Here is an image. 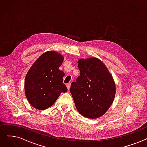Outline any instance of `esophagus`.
<instances>
[{
    "mask_svg": "<svg viewBox=\"0 0 147 147\" xmlns=\"http://www.w3.org/2000/svg\"><path fill=\"white\" fill-rule=\"evenodd\" d=\"M67 88H68V90H69L70 86H71V83H68V84H67Z\"/></svg>",
    "mask_w": 147,
    "mask_h": 147,
    "instance_id": "obj_1",
    "label": "esophagus"
}]
</instances>
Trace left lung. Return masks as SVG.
<instances>
[{"label":"left lung","instance_id":"8db88e82","mask_svg":"<svg viewBox=\"0 0 147 147\" xmlns=\"http://www.w3.org/2000/svg\"><path fill=\"white\" fill-rule=\"evenodd\" d=\"M80 75L71 85L70 92L78 112L95 119L109 109L116 94L115 83L105 63L97 58L79 59Z\"/></svg>","mask_w":147,"mask_h":147}]
</instances>
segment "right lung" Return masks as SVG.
<instances>
[{"label":"right lung","mask_w":147,"mask_h":147,"mask_svg":"<svg viewBox=\"0 0 147 147\" xmlns=\"http://www.w3.org/2000/svg\"><path fill=\"white\" fill-rule=\"evenodd\" d=\"M63 57L53 50L42 53L29 69L24 79L25 95L35 109L45 110L54 105L67 88L63 84L65 73L59 69Z\"/></svg>","instance_id":"obj_1"}]
</instances>
